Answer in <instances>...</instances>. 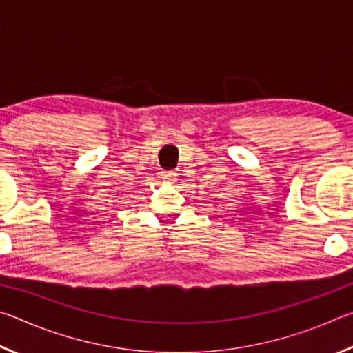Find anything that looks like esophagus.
Masks as SVG:
<instances>
[{
  "label": "esophagus",
  "instance_id": "34e87169",
  "mask_svg": "<svg viewBox=\"0 0 353 353\" xmlns=\"http://www.w3.org/2000/svg\"><path fill=\"white\" fill-rule=\"evenodd\" d=\"M176 176H177V171H163L162 172V179L165 182L172 183L176 181Z\"/></svg>",
  "mask_w": 353,
  "mask_h": 353
}]
</instances>
